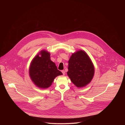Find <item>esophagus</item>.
I'll return each mask as SVG.
<instances>
[{"mask_svg": "<svg viewBox=\"0 0 125 125\" xmlns=\"http://www.w3.org/2000/svg\"><path fill=\"white\" fill-rule=\"evenodd\" d=\"M61 72H62L63 75H65V71L64 70H62Z\"/></svg>", "mask_w": 125, "mask_h": 125, "instance_id": "esophagus-1", "label": "esophagus"}]
</instances>
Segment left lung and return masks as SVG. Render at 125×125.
<instances>
[{"instance_id": "left-lung-1", "label": "left lung", "mask_w": 125, "mask_h": 125, "mask_svg": "<svg viewBox=\"0 0 125 125\" xmlns=\"http://www.w3.org/2000/svg\"><path fill=\"white\" fill-rule=\"evenodd\" d=\"M68 63L67 75L77 87H84L91 82L94 67L85 52L80 50L73 53Z\"/></svg>"}]
</instances>
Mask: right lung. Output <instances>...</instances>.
<instances>
[{"mask_svg":"<svg viewBox=\"0 0 125 125\" xmlns=\"http://www.w3.org/2000/svg\"><path fill=\"white\" fill-rule=\"evenodd\" d=\"M48 51H41L31 61L30 68V77L34 84L41 88H47L58 76L63 75L57 69L55 64L50 58Z\"/></svg>","mask_w":125,"mask_h":125,"instance_id":"1","label":"right lung"}]
</instances>
